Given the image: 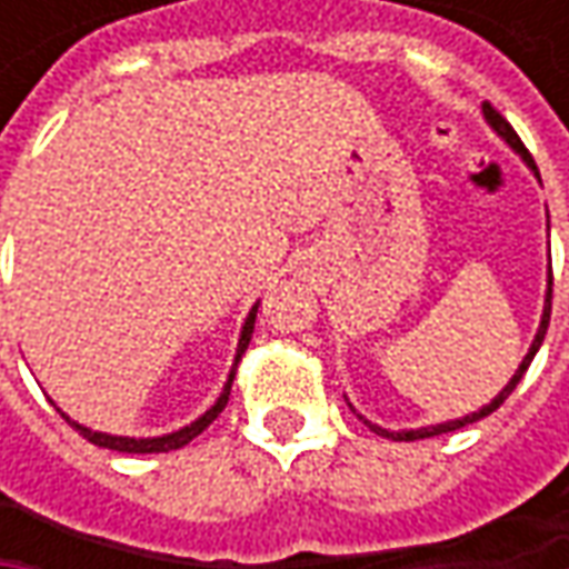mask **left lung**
Here are the masks:
<instances>
[{
	"mask_svg": "<svg viewBox=\"0 0 569 569\" xmlns=\"http://www.w3.org/2000/svg\"><path fill=\"white\" fill-rule=\"evenodd\" d=\"M481 110H485V120L491 122L493 129H497V136H503L507 142L513 144L516 151H519V154H522V158L529 161V167H532V170H536V173H538V167H536V161H532V154L526 151V144H522V139L516 136L513 126H510V122L500 117V110H493L488 100H485V107H481ZM551 288H555V274H551V281H548V297H545V313H541V326H538L536 341H532L529 355H526V358H522V363H519V370H516V373H513V380H510V382H507V386H503V389H500V396H497V399H493L491 405H485L481 411H475V415H466V418H459V421H447V425H437V427H421V430H382V427L370 425V421H367V427H370L373 433H380V437H386V440H425V437H440V433H449V430H459V427L475 425V421H481V418H488L491 411H497L500 405L510 399V392H513V389H516V382L522 380V373L529 370V363H532V358H536V351H538V348H541V341H545V332H548V319H551V295H555Z\"/></svg>",
	"mask_w": 569,
	"mask_h": 569,
	"instance_id": "obj_1",
	"label": "left lung"
}]
</instances>
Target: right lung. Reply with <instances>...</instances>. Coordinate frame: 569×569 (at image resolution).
Returning a JSON list of instances; mask_svg holds the SVG:
<instances>
[{"mask_svg": "<svg viewBox=\"0 0 569 569\" xmlns=\"http://www.w3.org/2000/svg\"><path fill=\"white\" fill-rule=\"evenodd\" d=\"M252 326H256V307L250 310V317L243 322V332H240V345H237V361H233V370H230L228 382H224V392L218 396V402L208 408L206 415L199 418V421H192L183 430H177V433H167V437H148V440H136V437H110V433H98V430H88V427L76 425V421H69V425L76 427L78 433L84 437V440H91L94 447H107V449H117V452H170V449H180L187 447L189 440H196L202 430H206L218 415H221V408L228 405L230 396V386H233V377H237V363L243 358V351H247V345L252 339Z\"/></svg>", "mask_w": 569, "mask_h": 569, "instance_id": "right-lung-1", "label": "right lung"}]
</instances>
